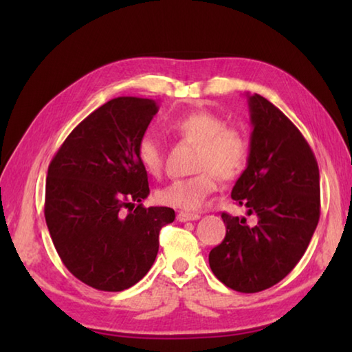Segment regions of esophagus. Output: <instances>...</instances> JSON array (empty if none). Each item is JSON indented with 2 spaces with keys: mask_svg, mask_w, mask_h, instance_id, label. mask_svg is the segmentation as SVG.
<instances>
[{
  "mask_svg": "<svg viewBox=\"0 0 352 352\" xmlns=\"http://www.w3.org/2000/svg\"><path fill=\"white\" fill-rule=\"evenodd\" d=\"M200 216L199 214L195 212H184V211H180L177 214V219L180 220V222H190V220H197Z\"/></svg>",
  "mask_w": 352,
  "mask_h": 352,
  "instance_id": "1",
  "label": "esophagus"
}]
</instances>
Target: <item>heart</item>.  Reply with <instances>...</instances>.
Returning <instances> with one entry per match:
<instances>
[{
    "mask_svg": "<svg viewBox=\"0 0 352 352\" xmlns=\"http://www.w3.org/2000/svg\"><path fill=\"white\" fill-rule=\"evenodd\" d=\"M177 138L197 146L192 170L197 174L178 178L158 190V200L166 206L192 211L205 204L216 190V173L222 180H233L245 169L248 142L241 132L226 127L225 121L211 111H190L169 124ZM136 155L147 174L163 172L164 153L157 138L144 135L136 146Z\"/></svg>",
    "mask_w": 352,
    "mask_h": 352,
    "instance_id": "obj_1",
    "label": "heart"
}]
</instances>
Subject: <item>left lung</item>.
<instances>
[{"label":"left lung","mask_w":352,"mask_h":352,"mask_svg":"<svg viewBox=\"0 0 352 352\" xmlns=\"http://www.w3.org/2000/svg\"><path fill=\"white\" fill-rule=\"evenodd\" d=\"M247 169L231 199L258 217L222 212L225 239L210 252V267L226 287L254 294L281 281L300 262L320 219V172L311 146L294 122L259 94H247Z\"/></svg>","instance_id":"obj_1"}]
</instances>
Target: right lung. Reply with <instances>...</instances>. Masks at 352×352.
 Listing matches in <instances>:
<instances>
[{"label": "right lung", "mask_w": 352, "mask_h": 352, "mask_svg": "<svg viewBox=\"0 0 352 352\" xmlns=\"http://www.w3.org/2000/svg\"><path fill=\"white\" fill-rule=\"evenodd\" d=\"M158 102L122 96L88 115L47 168L45 219L65 267L93 289L121 292L151 270L175 211L144 208L147 170L136 146Z\"/></svg>", "instance_id": "add662e5"}]
</instances>
